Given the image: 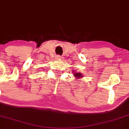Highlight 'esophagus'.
<instances>
[{"instance_id": "obj_1", "label": "esophagus", "mask_w": 129, "mask_h": 129, "mask_svg": "<svg viewBox=\"0 0 129 129\" xmlns=\"http://www.w3.org/2000/svg\"><path fill=\"white\" fill-rule=\"evenodd\" d=\"M56 59H61V56H59V55L56 56Z\"/></svg>"}]
</instances>
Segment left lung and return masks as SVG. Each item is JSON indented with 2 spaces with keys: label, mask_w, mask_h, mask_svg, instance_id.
<instances>
[{
  "label": "left lung",
  "mask_w": 129,
  "mask_h": 129,
  "mask_svg": "<svg viewBox=\"0 0 129 129\" xmlns=\"http://www.w3.org/2000/svg\"><path fill=\"white\" fill-rule=\"evenodd\" d=\"M73 73L74 74V76L75 77L74 78H76V79H81V78H82L83 77V75L82 74V73H77L75 72L74 71H73Z\"/></svg>",
  "instance_id": "1"
}]
</instances>
